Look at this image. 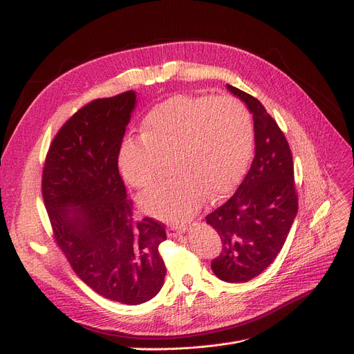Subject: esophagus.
Segmentation results:
<instances>
[{
  "label": "esophagus",
  "instance_id": "esophagus-1",
  "mask_svg": "<svg viewBox=\"0 0 354 354\" xmlns=\"http://www.w3.org/2000/svg\"><path fill=\"white\" fill-rule=\"evenodd\" d=\"M186 232V226H177V225H169L167 226V234L168 236H178L181 234Z\"/></svg>",
  "mask_w": 354,
  "mask_h": 354
}]
</instances>
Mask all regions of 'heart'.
Here are the masks:
<instances>
[{
    "label": "heart",
    "mask_w": 354,
    "mask_h": 354,
    "mask_svg": "<svg viewBox=\"0 0 354 354\" xmlns=\"http://www.w3.org/2000/svg\"><path fill=\"white\" fill-rule=\"evenodd\" d=\"M254 126L248 109L230 94H176L153 106L138 138L119 153L123 180L133 189L152 186L165 161L174 174L140 196L148 215L187 222L206 197L218 199L241 178L250 160Z\"/></svg>",
    "instance_id": "b5f03b06"
}]
</instances>
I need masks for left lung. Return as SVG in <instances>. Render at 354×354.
I'll return each mask as SVG.
<instances>
[{"instance_id": "8db88e82", "label": "left lung", "mask_w": 354, "mask_h": 354, "mask_svg": "<svg viewBox=\"0 0 354 354\" xmlns=\"http://www.w3.org/2000/svg\"><path fill=\"white\" fill-rule=\"evenodd\" d=\"M247 104L254 120L256 155L231 199L206 216L222 241L212 270L228 283H244L277 257L298 214L293 160L276 120L256 97L226 86Z\"/></svg>"}]
</instances>
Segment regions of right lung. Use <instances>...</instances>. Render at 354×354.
Instances as JSON below:
<instances>
[{
    "label": "right lung",
    "instance_id": "add662e5",
    "mask_svg": "<svg viewBox=\"0 0 354 354\" xmlns=\"http://www.w3.org/2000/svg\"><path fill=\"white\" fill-rule=\"evenodd\" d=\"M135 104V91H126L81 107L53 138L41 174L53 238L73 270L103 298L126 305L152 299L167 273L158 251L164 225L133 221L118 167Z\"/></svg>",
    "mask_w": 354,
    "mask_h": 354
}]
</instances>
